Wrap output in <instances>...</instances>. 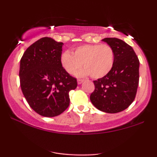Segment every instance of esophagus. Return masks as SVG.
I'll return each mask as SVG.
<instances>
[{"instance_id": "1", "label": "esophagus", "mask_w": 157, "mask_h": 157, "mask_svg": "<svg viewBox=\"0 0 157 157\" xmlns=\"http://www.w3.org/2000/svg\"><path fill=\"white\" fill-rule=\"evenodd\" d=\"M82 82H83V80H81V79H78V80H77V83H78L79 85L82 83Z\"/></svg>"}]
</instances>
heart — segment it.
<instances>
[{
    "label": "heart",
    "mask_w": 157,
    "mask_h": 157,
    "mask_svg": "<svg viewBox=\"0 0 157 157\" xmlns=\"http://www.w3.org/2000/svg\"><path fill=\"white\" fill-rule=\"evenodd\" d=\"M114 63L113 48L106 44L83 45L75 48L72 54L66 52L61 55L60 64L69 75L77 74L79 77L91 75L94 79L102 78L112 69Z\"/></svg>",
    "instance_id": "b5f03b06"
}]
</instances>
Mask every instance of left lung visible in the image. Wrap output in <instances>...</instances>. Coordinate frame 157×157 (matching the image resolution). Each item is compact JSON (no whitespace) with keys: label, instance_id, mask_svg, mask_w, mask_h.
<instances>
[{"label":"left lung","instance_id":"obj_1","mask_svg":"<svg viewBox=\"0 0 157 157\" xmlns=\"http://www.w3.org/2000/svg\"><path fill=\"white\" fill-rule=\"evenodd\" d=\"M102 41L113 48L114 63L106 76L94 81L95 89L90 100L100 111L118 113L127 109L136 97L140 61L133 48L122 40L106 37Z\"/></svg>","mask_w":157,"mask_h":157}]
</instances>
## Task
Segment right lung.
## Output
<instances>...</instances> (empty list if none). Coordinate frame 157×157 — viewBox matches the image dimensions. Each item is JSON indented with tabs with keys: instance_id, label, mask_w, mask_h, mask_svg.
<instances>
[{
	"instance_id": "obj_1",
	"label": "right lung",
	"mask_w": 157,
	"mask_h": 157,
	"mask_svg": "<svg viewBox=\"0 0 157 157\" xmlns=\"http://www.w3.org/2000/svg\"><path fill=\"white\" fill-rule=\"evenodd\" d=\"M63 44L42 37L25 51L20 63V82L27 102L36 113L46 117L60 115L70 103L69 91L77 79L63 68Z\"/></svg>"
}]
</instances>
